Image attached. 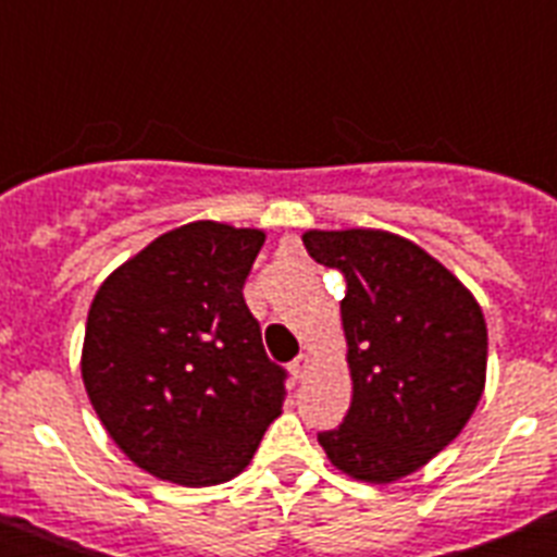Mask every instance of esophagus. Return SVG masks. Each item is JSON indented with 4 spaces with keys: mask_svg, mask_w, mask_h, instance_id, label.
Instances as JSON below:
<instances>
[{
    "mask_svg": "<svg viewBox=\"0 0 557 557\" xmlns=\"http://www.w3.org/2000/svg\"><path fill=\"white\" fill-rule=\"evenodd\" d=\"M309 368H312V359H309V354H298V357L293 359V366H289V371H293V376L301 382L304 376L309 373Z\"/></svg>",
    "mask_w": 557,
    "mask_h": 557,
    "instance_id": "34e87169",
    "label": "esophagus"
}]
</instances>
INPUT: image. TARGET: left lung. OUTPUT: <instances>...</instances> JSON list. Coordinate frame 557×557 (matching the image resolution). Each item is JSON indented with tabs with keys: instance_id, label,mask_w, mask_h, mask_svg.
I'll use <instances>...</instances> for the list:
<instances>
[{
	"instance_id": "left-lung-1",
	"label": "left lung",
	"mask_w": 557,
	"mask_h": 557,
	"mask_svg": "<svg viewBox=\"0 0 557 557\" xmlns=\"http://www.w3.org/2000/svg\"><path fill=\"white\" fill-rule=\"evenodd\" d=\"M304 245L314 262L346 278L339 314L351 407L318 441L354 480L412 474L460 435L482 396L488 329L480 304L405 236L307 231Z\"/></svg>"
}]
</instances>
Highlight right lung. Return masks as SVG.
<instances>
[{
	"label": "right lung",
	"instance_id": "1",
	"mask_svg": "<svg viewBox=\"0 0 557 557\" xmlns=\"http://www.w3.org/2000/svg\"><path fill=\"white\" fill-rule=\"evenodd\" d=\"M264 231L181 225L108 275L88 309L83 385L139 469L186 488L245 469L282 416L287 371L270 362L243 298Z\"/></svg>",
	"mask_w": 557,
	"mask_h": 557
}]
</instances>
